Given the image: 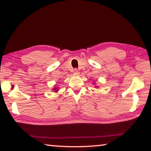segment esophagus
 I'll return each mask as SVG.
<instances>
[{"instance_id": "obj_1", "label": "esophagus", "mask_w": 151, "mask_h": 151, "mask_svg": "<svg viewBox=\"0 0 151 151\" xmlns=\"http://www.w3.org/2000/svg\"><path fill=\"white\" fill-rule=\"evenodd\" d=\"M73 73H74V74L78 75V74H79V71H78V70L75 69L74 70H73Z\"/></svg>"}]
</instances>
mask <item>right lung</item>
I'll return each mask as SVG.
<instances>
[{"label":"right lung","instance_id":"1","mask_svg":"<svg viewBox=\"0 0 151 151\" xmlns=\"http://www.w3.org/2000/svg\"><path fill=\"white\" fill-rule=\"evenodd\" d=\"M53 90H55V92H57V91H58V90H56V88H53Z\"/></svg>","mask_w":151,"mask_h":151}]
</instances>
